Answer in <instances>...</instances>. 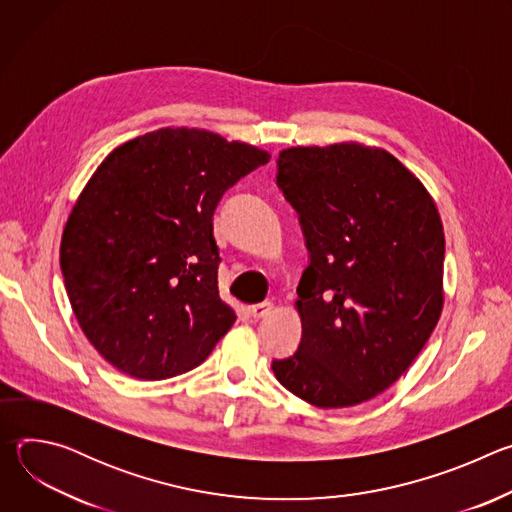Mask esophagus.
<instances>
[{"label":"esophagus","mask_w":512,"mask_h":512,"mask_svg":"<svg viewBox=\"0 0 512 512\" xmlns=\"http://www.w3.org/2000/svg\"><path fill=\"white\" fill-rule=\"evenodd\" d=\"M271 310H273V304H271V302H263V304H253V306H249V314H251L253 318H267V316L271 314Z\"/></svg>","instance_id":"34e87169"}]
</instances>
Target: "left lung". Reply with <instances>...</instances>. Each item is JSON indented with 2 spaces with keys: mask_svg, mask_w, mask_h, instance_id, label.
Returning <instances> with one entry per match:
<instances>
[{
  "mask_svg": "<svg viewBox=\"0 0 512 512\" xmlns=\"http://www.w3.org/2000/svg\"><path fill=\"white\" fill-rule=\"evenodd\" d=\"M277 186L300 214L310 265L298 285L302 342L275 379L322 409L387 391L444 308L446 237L421 180L356 141L287 148Z\"/></svg>",
  "mask_w": 512,
  "mask_h": 512,
  "instance_id": "1",
  "label": "left lung"
}]
</instances>
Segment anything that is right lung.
I'll return each instance as SVG.
<instances>
[{
	"label": "right lung",
	"mask_w": 512,
	"mask_h": 512,
	"mask_svg": "<svg viewBox=\"0 0 512 512\" xmlns=\"http://www.w3.org/2000/svg\"><path fill=\"white\" fill-rule=\"evenodd\" d=\"M269 158L206 129L162 127L95 170L66 221L60 269L81 330L117 371L182 375L235 324L218 296L212 214Z\"/></svg>",
	"instance_id": "add662e5"
}]
</instances>
